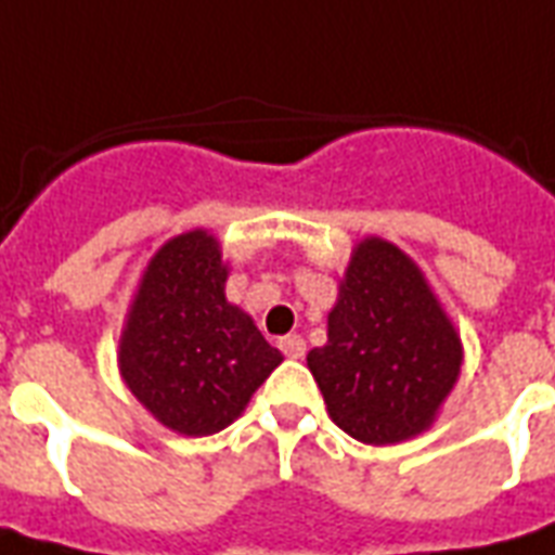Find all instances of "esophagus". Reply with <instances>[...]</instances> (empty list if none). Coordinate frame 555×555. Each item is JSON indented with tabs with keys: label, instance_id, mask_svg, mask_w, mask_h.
Instances as JSON below:
<instances>
[{
	"label": "esophagus",
	"instance_id": "34e87169",
	"mask_svg": "<svg viewBox=\"0 0 555 555\" xmlns=\"http://www.w3.org/2000/svg\"><path fill=\"white\" fill-rule=\"evenodd\" d=\"M279 349L287 354V358H302L306 354V340L299 334H285L279 337Z\"/></svg>",
	"mask_w": 555,
	"mask_h": 555
}]
</instances>
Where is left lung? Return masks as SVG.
<instances>
[{"label": "left lung", "instance_id": "left-lung-1", "mask_svg": "<svg viewBox=\"0 0 555 555\" xmlns=\"http://www.w3.org/2000/svg\"><path fill=\"white\" fill-rule=\"evenodd\" d=\"M463 344L422 270L384 238H363L308 370L337 428L366 446L428 430L454 390Z\"/></svg>", "mask_w": 555, "mask_h": 555}]
</instances>
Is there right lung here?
Instances as JSON below:
<instances>
[{
  "label": "right lung",
  "mask_w": 555,
  "mask_h": 555,
  "mask_svg": "<svg viewBox=\"0 0 555 555\" xmlns=\"http://www.w3.org/2000/svg\"><path fill=\"white\" fill-rule=\"evenodd\" d=\"M227 273L215 235L192 230L171 238L142 273L118 340L130 392L185 437L232 425L282 363L253 317L227 302Z\"/></svg>",
  "instance_id": "add662e5"
}]
</instances>
